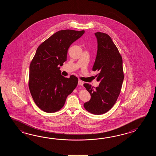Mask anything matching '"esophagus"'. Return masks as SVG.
I'll return each mask as SVG.
<instances>
[{"instance_id":"esophagus-1","label":"esophagus","mask_w":156,"mask_h":156,"mask_svg":"<svg viewBox=\"0 0 156 156\" xmlns=\"http://www.w3.org/2000/svg\"><path fill=\"white\" fill-rule=\"evenodd\" d=\"M83 83L82 81L79 80V81H78V85H80V86H83Z\"/></svg>"}]
</instances>
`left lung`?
<instances>
[{
  "label": "left lung",
  "mask_w": 156,
  "mask_h": 156,
  "mask_svg": "<svg viewBox=\"0 0 156 156\" xmlns=\"http://www.w3.org/2000/svg\"><path fill=\"white\" fill-rule=\"evenodd\" d=\"M98 40V52L93 71L99 85L95 88L89 83L83 86L91 95V99L83 104L89 113L100 115L108 112L119 95L124 78L123 60L111 37L106 33H95Z\"/></svg>",
  "instance_id": "8db88e82"
}]
</instances>
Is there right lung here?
I'll return each instance as SVG.
<instances>
[{
  "mask_svg": "<svg viewBox=\"0 0 156 156\" xmlns=\"http://www.w3.org/2000/svg\"><path fill=\"white\" fill-rule=\"evenodd\" d=\"M84 33V30H61L37 49L30 63L28 86L37 106L46 113L60 110L67 96L76 87L77 77L63 76L58 66L66 61L70 45Z\"/></svg>",
  "mask_w": 156,
  "mask_h": 156,
  "instance_id": "right-lung-1",
  "label": "right lung"
}]
</instances>
